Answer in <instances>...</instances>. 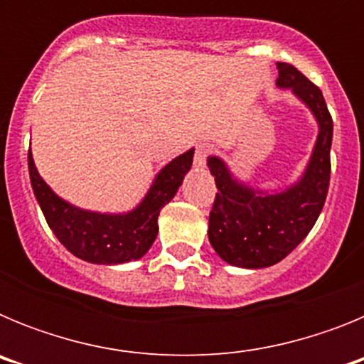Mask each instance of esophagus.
<instances>
[{
	"label": "esophagus",
	"instance_id": "esophagus-1",
	"mask_svg": "<svg viewBox=\"0 0 364 364\" xmlns=\"http://www.w3.org/2000/svg\"><path fill=\"white\" fill-rule=\"evenodd\" d=\"M210 153H211L210 144H198L197 151H195V166L197 167L205 166V160H208Z\"/></svg>",
	"mask_w": 364,
	"mask_h": 364
}]
</instances>
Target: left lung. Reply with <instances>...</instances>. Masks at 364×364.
<instances>
[{"mask_svg":"<svg viewBox=\"0 0 364 364\" xmlns=\"http://www.w3.org/2000/svg\"><path fill=\"white\" fill-rule=\"evenodd\" d=\"M277 69V85L291 89L310 107L319 134L304 175L279 193L250 188L235 180L220 159H208L218 189L208 237L218 257L239 268H268L290 255L319 218L330 184L333 122L323 92L290 63L279 62Z\"/></svg>","mask_w":364,"mask_h":364,"instance_id":"8db88e82","label":"left lung"}]
</instances>
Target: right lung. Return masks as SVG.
Here are the masks:
<instances>
[{"instance_id": "obj_1", "label": "right lung", "mask_w": 364, "mask_h": 364, "mask_svg": "<svg viewBox=\"0 0 364 364\" xmlns=\"http://www.w3.org/2000/svg\"><path fill=\"white\" fill-rule=\"evenodd\" d=\"M189 149L156 175L144 200L129 213L107 215L80 210L45 184L28 149V175L45 220L58 240L78 259L92 264H122L147 253L159 233L160 210L176 195L193 164Z\"/></svg>"}]
</instances>
